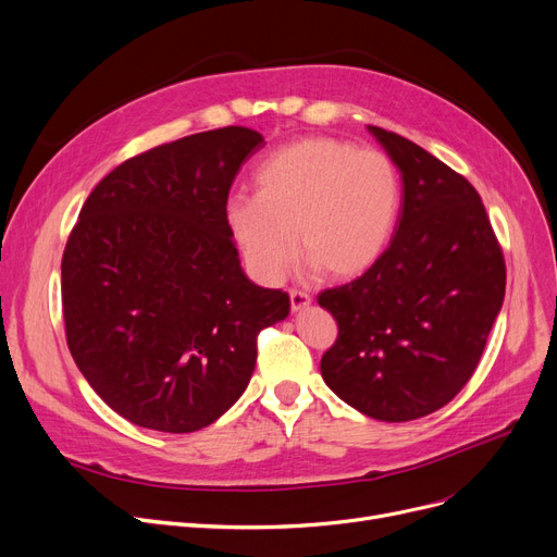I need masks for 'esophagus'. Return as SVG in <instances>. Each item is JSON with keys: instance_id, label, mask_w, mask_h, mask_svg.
Listing matches in <instances>:
<instances>
[{"instance_id": "obj_1", "label": "esophagus", "mask_w": 557, "mask_h": 557, "mask_svg": "<svg viewBox=\"0 0 557 557\" xmlns=\"http://www.w3.org/2000/svg\"><path fill=\"white\" fill-rule=\"evenodd\" d=\"M288 298H290V309H294L296 313L305 311L311 305V296L305 294V290H298V288H290Z\"/></svg>"}]
</instances>
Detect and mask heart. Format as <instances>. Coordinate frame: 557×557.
I'll list each match as a JSON object with an SVG mask.
<instances>
[{
    "instance_id": "1",
    "label": "heart",
    "mask_w": 557,
    "mask_h": 557,
    "mask_svg": "<svg viewBox=\"0 0 557 557\" xmlns=\"http://www.w3.org/2000/svg\"><path fill=\"white\" fill-rule=\"evenodd\" d=\"M399 210L401 178L386 153L309 137L263 162L255 198L234 196L225 219L248 269L277 284L298 250L332 280L363 275L386 252Z\"/></svg>"
}]
</instances>
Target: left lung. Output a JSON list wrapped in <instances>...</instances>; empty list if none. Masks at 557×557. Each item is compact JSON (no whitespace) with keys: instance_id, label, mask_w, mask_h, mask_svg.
<instances>
[{"instance_id":"1","label":"left lung","mask_w":557,"mask_h":557,"mask_svg":"<svg viewBox=\"0 0 557 557\" xmlns=\"http://www.w3.org/2000/svg\"><path fill=\"white\" fill-rule=\"evenodd\" d=\"M368 131L401 173V214L370 271L318 296L338 325L320 372L363 416L408 422L470 382L504 305L506 263L460 173L397 133Z\"/></svg>"}]
</instances>
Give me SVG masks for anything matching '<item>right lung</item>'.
Returning a JSON list of instances; mask_svg holds the SVG:
<instances>
[{
  "label": "right lung",
  "mask_w": 557,
  "mask_h": 557,
  "mask_svg": "<svg viewBox=\"0 0 557 557\" xmlns=\"http://www.w3.org/2000/svg\"><path fill=\"white\" fill-rule=\"evenodd\" d=\"M267 144L227 126L139 153L87 196L63 263L70 352L128 422L191 433L237 401L257 334L290 311L250 282L225 219L242 164Z\"/></svg>",
  "instance_id": "1"
}]
</instances>
